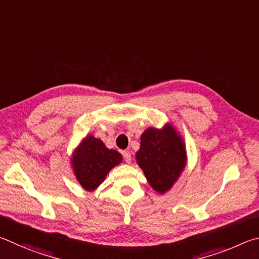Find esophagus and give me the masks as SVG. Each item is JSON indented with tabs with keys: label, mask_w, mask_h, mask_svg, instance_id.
Returning a JSON list of instances; mask_svg holds the SVG:
<instances>
[{
	"label": "esophagus",
	"mask_w": 259,
	"mask_h": 259,
	"mask_svg": "<svg viewBox=\"0 0 259 259\" xmlns=\"http://www.w3.org/2000/svg\"><path fill=\"white\" fill-rule=\"evenodd\" d=\"M122 156H124V159L126 162H131V160H132V156H131V152L130 151H122Z\"/></svg>",
	"instance_id": "34e87169"
}]
</instances>
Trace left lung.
<instances>
[{
	"label": "left lung",
	"mask_w": 259,
	"mask_h": 259,
	"mask_svg": "<svg viewBox=\"0 0 259 259\" xmlns=\"http://www.w3.org/2000/svg\"><path fill=\"white\" fill-rule=\"evenodd\" d=\"M137 161L149 184L159 193H165L182 173L187 164L184 143L170 125L162 130L148 128L141 135Z\"/></svg>",
	"instance_id": "obj_1"
}]
</instances>
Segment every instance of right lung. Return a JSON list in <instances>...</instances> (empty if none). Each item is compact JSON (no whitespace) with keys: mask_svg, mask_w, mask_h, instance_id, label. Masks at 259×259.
Masks as SVG:
<instances>
[{"mask_svg":"<svg viewBox=\"0 0 259 259\" xmlns=\"http://www.w3.org/2000/svg\"><path fill=\"white\" fill-rule=\"evenodd\" d=\"M121 160L119 152L110 150L101 140L89 135L76 149L71 164L76 179L81 187L88 191H92L103 182L110 169L120 164Z\"/></svg>","mask_w":259,"mask_h":259,"instance_id":"add662e5","label":"right lung"}]
</instances>
